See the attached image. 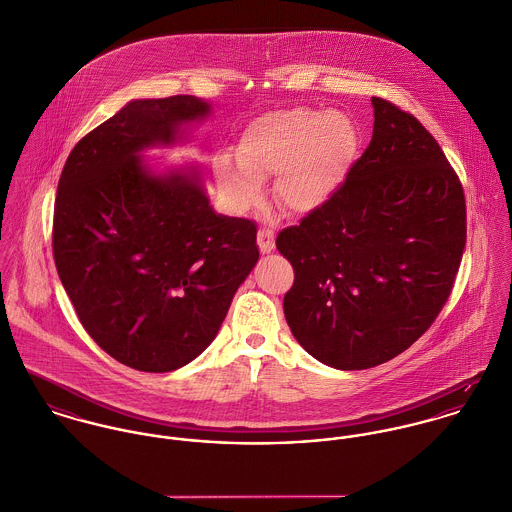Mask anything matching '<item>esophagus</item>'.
<instances>
[{"instance_id":"34e87169","label":"esophagus","mask_w":512,"mask_h":512,"mask_svg":"<svg viewBox=\"0 0 512 512\" xmlns=\"http://www.w3.org/2000/svg\"><path fill=\"white\" fill-rule=\"evenodd\" d=\"M257 245L261 253H271L275 249V231L269 228L259 229L257 233Z\"/></svg>"}]
</instances>
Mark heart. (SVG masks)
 <instances>
[{
	"label": "heart",
	"mask_w": 512,
	"mask_h": 512,
	"mask_svg": "<svg viewBox=\"0 0 512 512\" xmlns=\"http://www.w3.org/2000/svg\"><path fill=\"white\" fill-rule=\"evenodd\" d=\"M357 149V129L343 114L288 108L255 119L239 137L237 165L216 163L229 206L259 204L263 182L275 176V196L294 212L322 206L343 182Z\"/></svg>",
	"instance_id": "heart-1"
}]
</instances>
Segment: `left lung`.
<instances>
[{
	"mask_svg": "<svg viewBox=\"0 0 512 512\" xmlns=\"http://www.w3.org/2000/svg\"><path fill=\"white\" fill-rule=\"evenodd\" d=\"M371 104L369 147L322 206L277 237L294 269L290 332L343 371L397 357L432 326L467 239L463 186L438 141L397 104Z\"/></svg>",
	"mask_w": 512,
	"mask_h": 512,
	"instance_id": "obj_1",
	"label": "left lung"
}]
</instances>
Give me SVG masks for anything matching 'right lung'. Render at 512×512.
<instances>
[{
  "label": "right lung",
  "instance_id": "obj_1",
  "mask_svg": "<svg viewBox=\"0 0 512 512\" xmlns=\"http://www.w3.org/2000/svg\"><path fill=\"white\" fill-rule=\"evenodd\" d=\"M208 112L194 96L133 100L74 145L58 180L60 283L90 338L137 371L198 357L259 259L255 222L218 216L196 169L141 165L143 149Z\"/></svg>",
  "mask_w": 512,
  "mask_h": 512
}]
</instances>
